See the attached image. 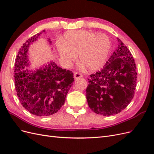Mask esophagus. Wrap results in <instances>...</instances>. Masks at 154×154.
Instances as JSON below:
<instances>
[{
    "instance_id": "esophagus-1",
    "label": "esophagus",
    "mask_w": 154,
    "mask_h": 154,
    "mask_svg": "<svg viewBox=\"0 0 154 154\" xmlns=\"http://www.w3.org/2000/svg\"><path fill=\"white\" fill-rule=\"evenodd\" d=\"M82 76H83V75H82V74L81 73L78 72H74V78H75V79L79 78H81V77H82Z\"/></svg>"
}]
</instances>
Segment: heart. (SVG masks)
Here are the masks:
<instances>
[{
	"label": "heart",
	"instance_id": "obj_1",
	"mask_svg": "<svg viewBox=\"0 0 154 154\" xmlns=\"http://www.w3.org/2000/svg\"><path fill=\"white\" fill-rule=\"evenodd\" d=\"M58 53L67 64L75 61L79 54L80 62L88 69L95 70L103 66L111 48L109 38L85 30L72 31L65 34L57 44Z\"/></svg>",
	"mask_w": 154,
	"mask_h": 154
}]
</instances>
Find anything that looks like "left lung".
Masks as SVG:
<instances>
[{"instance_id": "left-lung-1", "label": "left lung", "mask_w": 154, "mask_h": 154, "mask_svg": "<svg viewBox=\"0 0 154 154\" xmlns=\"http://www.w3.org/2000/svg\"><path fill=\"white\" fill-rule=\"evenodd\" d=\"M118 48L100 71L88 78L86 97L97 114H118L130 103L136 87V65L131 53L120 39Z\"/></svg>"}]
</instances>
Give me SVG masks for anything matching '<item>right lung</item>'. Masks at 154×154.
I'll return each mask as SVG.
<instances>
[{"mask_svg":"<svg viewBox=\"0 0 154 154\" xmlns=\"http://www.w3.org/2000/svg\"><path fill=\"white\" fill-rule=\"evenodd\" d=\"M44 32L43 30L32 36L23 44L18 51L14 69L18 99L27 111L38 116H48L57 112L63 105L74 80L72 71L58 67L53 62L36 71L25 69L29 65L27 53L30 44Z\"/></svg>","mask_w":154,"mask_h":154,"instance_id":"add662e5","label":"right lung"}]
</instances>
